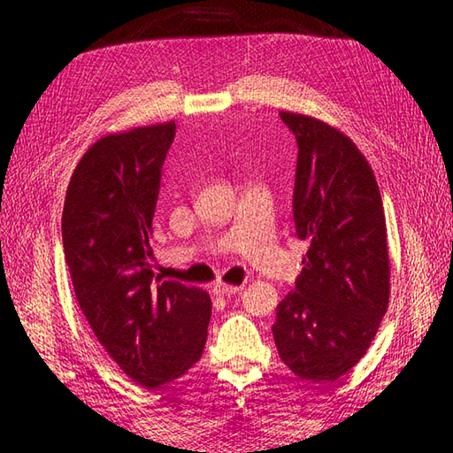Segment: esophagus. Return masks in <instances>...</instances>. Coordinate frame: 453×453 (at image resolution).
Wrapping results in <instances>:
<instances>
[{
  "label": "esophagus",
  "mask_w": 453,
  "mask_h": 453,
  "mask_svg": "<svg viewBox=\"0 0 453 453\" xmlns=\"http://www.w3.org/2000/svg\"><path fill=\"white\" fill-rule=\"evenodd\" d=\"M242 290H243L242 286L224 284V282H216L214 286H211V292H214L216 296H234V294H239Z\"/></svg>",
  "instance_id": "34e87169"
}]
</instances>
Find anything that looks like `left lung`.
Returning <instances> with one entry per match:
<instances>
[{"label":"left lung","instance_id":"1","mask_svg":"<svg viewBox=\"0 0 453 453\" xmlns=\"http://www.w3.org/2000/svg\"><path fill=\"white\" fill-rule=\"evenodd\" d=\"M280 119L300 148L294 224L310 249L273 334L288 368L323 386L360 362L388 311L386 214L370 163L344 132L300 112Z\"/></svg>","mask_w":453,"mask_h":453}]
</instances>
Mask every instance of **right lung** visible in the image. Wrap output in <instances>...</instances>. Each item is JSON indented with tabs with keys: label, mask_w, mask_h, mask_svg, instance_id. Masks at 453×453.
Instances as JSON below:
<instances>
[{
	"label": "right lung",
	"mask_w": 453,
	"mask_h": 453,
	"mask_svg": "<svg viewBox=\"0 0 453 453\" xmlns=\"http://www.w3.org/2000/svg\"><path fill=\"white\" fill-rule=\"evenodd\" d=\"M175 122L99 138L67 185L62 239L93 334L130 380L156 391L202 356L211 313L196 286L151 271V219Z\"/></svg>",
	"instance_id": "right-lung-1"
}]
</instances>
